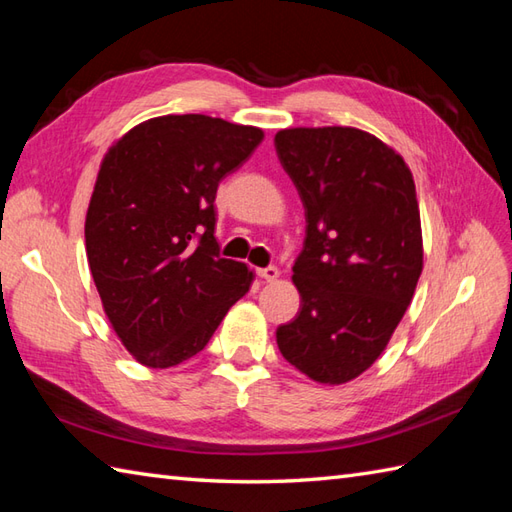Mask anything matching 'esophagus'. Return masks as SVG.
<instances>
[{"instance_id": "obj_1", "label": "esophagus", "mask_w": 512, "mask_h": 512, "mask_svg": "<svg viewBox=\"0 0 512 512\" xmlns=\"http://www.w3.org/2000/svg\"><path fill=\"white\" fill-rule=\"evenodd\" d=\"M259 277H262L264 281H277L279 277V268L277 266H268V268H259L257 270Z\"/></svg>"}]
</instances>
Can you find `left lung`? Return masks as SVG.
<instances>
[{
    "instance_id": "1",
    "label": "left lung",
    "mask_w": 512,
    "mask_h": 512,
    "mask_svg": "<svg viewBox=\"0 0 512 512\" xmlns=\"http://www.w3.org/2000/svg\"><path fill=\"white\" fill-rule=\"evenodd\" d=\"M275 147L306 209L292 266L301 310L277 328L279 352L317 383H350L385 352L416 292V184L396 149L356 127L281 129Z\"/></svg>"
}]
</instances>
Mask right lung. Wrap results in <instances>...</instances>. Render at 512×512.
Here are the masks:
<instances>
[{"instance_id": "1", "label": "right lung", "mask_w": 512, "mask_h": 512, "mask_svg": "<svg viewBox=\"0 0 512 512\" xmlns=\"http://www.w3.org/2000/svg\"><path fill=\"white\" fill-rule=\"evenodd\" d=\"M264 140L253 125L167 114L103 156L85 250L103 310L140 365L167 369L204 350L253 270L220 257L215 193Z\"/></svg>"}]
</instances>
